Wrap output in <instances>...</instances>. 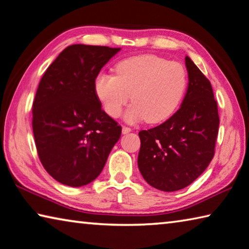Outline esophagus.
Returning <instances> with one entry per match:
<instances>
[{
    "mask_svg": "<svg viewBox=\"0 0 249 249\" xmlns=\"http://www.w3.org/2000/svg\"><path fill=\"white\" fill-rule=\"evenodd\" d=\"M129 132H132L131 128L126 127V126H123V128H122V133H123V134H128Z\"/></svg>",
    "mask_w": 249,
    "mask_h": 249,
    "instance_id": "obj_1",
    "label": "esophagus"
}]
</instances>
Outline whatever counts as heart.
Returning <instances> with one entry per match:
<instances>
[{
    "mask_svg": "<svg viewBox=\"0 0 249 249\" xmlns=\"http://www.w3.org/2000/svg\"><path fill=\"white\" fill-rule=\"evenodd\" d=\"M115 76L100 74L95 92L109 116L117 117L131 95L125 113L128 123L146 120L159 123L175 112L187 86L186 71L178 63L155 55L126 58L115 68Z\"/></svg>",
    "mask_w": 249,
    "mask_h": 249,
    "instance_id": "1",
    "label": "heart"
}]
</instances>
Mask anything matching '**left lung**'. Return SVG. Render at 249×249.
<instances>
[{
	"label": "left lung",
	"mask_w": 249,
	"mask_h": 249,
	"mask_svg": "<svg viewBox=\"0 0 249 249\" xmlns=\"http://www.w3.org/2000/svg\"><path fill=\"white\" fill-rule=\"evenodd\" d=\"M188 88L179 109L156 127L141 131L139 169L154 188L175 192L191 185L214 156L219 117L211 82L188 56Z\"/></svg>",
	"instance_id": "left-lung-1"
}]
</instances>
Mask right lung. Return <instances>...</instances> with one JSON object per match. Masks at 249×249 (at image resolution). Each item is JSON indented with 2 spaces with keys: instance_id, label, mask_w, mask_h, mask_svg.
<instances>
[{
  "instance_id": "right-lung-1",
  "label": "right lung",
  "mask_w": 249,
  "mask_h": 249,
  "mask_svg": "<svg viewBox=\"0 0 249 249\" xmlns=\"http://www.w3.org/2000/svg\"><path fill=\"white\" fill-rule=\"evenodd\" d=\"M121 51L74 44L43 75L33 102V134L38 157L54 179L71 187L101 174L122 127L103 109L95 80Z\"/></svg>"
}]
</instances>
